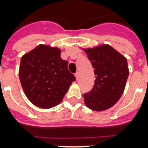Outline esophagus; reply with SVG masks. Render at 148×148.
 I'll list each match as a JSON object with an SVG mask.
<instances>
[{
  "label": "esophagus",
  "instance_id": "obj_1",
  "mask_svg": "<svg viewBox=\"0 0 148 148\" xmlns=\"http://www.w3.org/2000/svg\"><path fill=\"white\" fill-rule=\"evenodd\" d=\"M75 78H76V80L78 81V78H79V73H76L75 74Z\"/></svg>",
  "mask_w": 148,
  "mask_h": 148
}]
</instances>
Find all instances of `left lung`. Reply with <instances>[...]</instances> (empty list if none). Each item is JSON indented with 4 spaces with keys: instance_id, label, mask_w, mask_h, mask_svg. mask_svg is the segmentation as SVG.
<instances>
[{
    "instance_id": "left-lung-1",
    "label": "left lung",
    "mask_w": 148,
    "mask_h": 148,
    "mask_svg": "<svg viewBox=\"0 0 148 148\" xmlns=\"http://www.w3.org/2000/svg\"><path fill=\"white\" fill-rule=\"evenodd\" d=\"M83 50L95 75L93 88L84 94V104L92 110H106L112 108L124 92L129 75L127 58L109 44Z\"/></svg>"
}]
</instances>
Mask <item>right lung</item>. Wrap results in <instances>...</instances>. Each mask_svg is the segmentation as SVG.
<instances>
[{
  "label": "right lung",
  "mask_w": 148,
  "mask_h": 148,
  "mask_svg": "<svg viewBox=\"0 0 148 148\" xmlns=\"http://www.w3.org/2000/svg\"><path fill=\"white\" fill-rule=\"evenodd\" d=\"M58 47L39 44L21 57L19 78L27 99L49 109L62 101L75 77L68 70Z\"/></svg>",
  "instance_id": "add662e5"
}]
</instances>
